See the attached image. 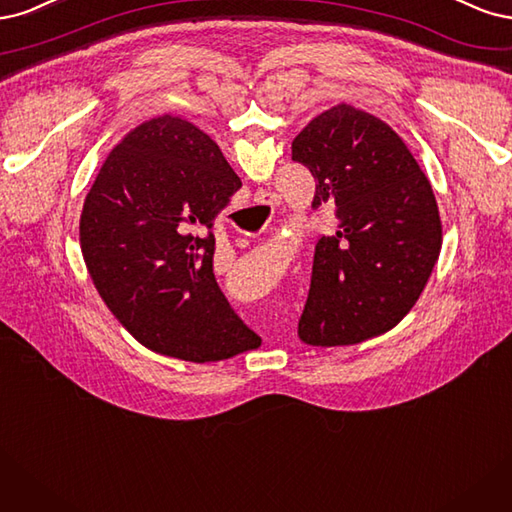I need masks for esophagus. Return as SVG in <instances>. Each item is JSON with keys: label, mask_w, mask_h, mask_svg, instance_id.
Instances as JSON below:
<instances>
[{"label": "esophagus", "mask_w": 512, "mask_h": 512, "mask_svg": "<svg viewBox=\"0 0 512 512\" xmlns=\"http://www.w3.org/2000/svg\"><path fill=\"white\" fill-rule=\"evenodd\" d=\"M257 204H266V206H274L276 208V200H274V195H270V193H259L257 195Z\"/></svg>", "instance_id": "obj_1"}]
</instances>
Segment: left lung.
I'll list each match as a JSON object with an SVG mask.
<instances>
[{
	"label": "left lung",
	"instance_id": "1",
	"mask_svg": "<svg viewBox=\"0 0 512 512\" xmlns=\"http://www.w3.org/2000/svg\"><path fill=\"white\" fill-rule=\"evenodd\" d=\"M291 157L317 180L312 208L334 204L338 219L315 246L300 340L349 346L389 332L419 300L440 255L430 180L385 121L349 104L312 119Z\"/></svg>",
	"mask_w": 512,
	"mask_h": 512
}]
</instances>
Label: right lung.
Segmentation results:
<instances>
[{
	"instance_id": "obj_1",
	"label": "right lung",
	"mask_w": 512,
	"mask_h": 512,
	"mask_svg": "<svg viewBox=\"0 0 512 512\" xmlns=\"http://www.w3.org/2000/svg\"><path fill=\"white\" fill-rule=\"evenodd\" d=\"M242 187L200 127L163 114L112 148L80 214V249L114 317L148 349L219 361L261 338L229 306L212 272L217 214Z\"/></svg>"
}]
</instances>
